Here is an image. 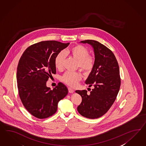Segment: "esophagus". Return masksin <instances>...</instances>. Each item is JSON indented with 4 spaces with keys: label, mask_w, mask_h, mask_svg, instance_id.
I'll list each match as a JSON object with an SVG mask.
<instances>
[{
    "label": "esophagus",
    "mask_w": 146,
    "mask_h": 146,
    "mask_svg": "<svg viewBox=\"0 0 146 146\" xmlns=\"http://www.w3.org/2000/svg\"><path fill=\"white\" fill-rule=\"evenodd\" d=\"M68 92H69V93H73L74 92V90L73 89H72L71 88H68Z\"/></svg>",
    "instance_id": "obj_1"
}]
</instances>
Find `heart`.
<instances>
[{
	"label": "heart",
	"mask_w": 146,
	"mask_h": 146,
	"mask_svg": "<svg viewBox=\"0 0 146 146\" xmlns=\"http://www.w3.org/2000/svg\"><path fill=\"white\" fill-rule=\"evenodd\" d=\"M65 54L71 56L77 60V67L85 73L90 72L94 66L95 59L93 56L89 55V50L87 48L81 44L73 46L65 51ZM64 54L60 52L56 56L55 66L58 70L63 68ZM82 75L77 72H66L62 77L63 82L71 87H75L82 79Z\"/></svg>",
	"instance_id": "b5f03b06"
}]
</instances>
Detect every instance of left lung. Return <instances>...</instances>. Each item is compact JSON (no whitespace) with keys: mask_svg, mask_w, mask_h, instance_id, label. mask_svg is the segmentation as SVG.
<instances>
[{"mask_svg":"<svg viewBox=\"0 0 146 146\" xmlns=\"http://www.w3.org/2000/svg\"><path fill=\"white\" fill-rule=\"evenodd\" d=\"M80 42L88 43L93 47L95 63L85 82L89 87L94 86V89L89 94L86 90L75 91L82 99L77 109L85 117L99 118L110 110L119 90L121 78L118 62L113 52L98 41L87 40Z\"/></svg>","mask_w":146,"mask_h":146,"instance_id":"1","label":"left lung"}]
</instances>
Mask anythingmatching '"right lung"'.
<instances>
[{"mask_svg":"<svg viewBox=\"0 0 146 146\" xmlns=\"http://www.w3.org/2000/svg\"><path fill=\"white\" fill-rule=\"evenodd\" d=\"M70 43L44 41L33 44L24 51L17 68L19 94L26 110L40 119L54 114L58 103L68 94V89L59 82L53 90L46 83L56 73L55 59Z\"/></svg>","mask_w":146,"mask_h":146,"instance_id":"obj_1","label":"right lung"}]
</instances>
